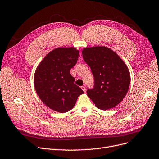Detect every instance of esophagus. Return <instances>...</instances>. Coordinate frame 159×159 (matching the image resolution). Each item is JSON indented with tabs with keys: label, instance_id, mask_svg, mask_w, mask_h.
I'll return each mask as SVG.
<instances>
[{
	"label": "esophagus",
	"instance_id": "34e87169",
	"mask_svg": "<svg viewBox=\"0 0 159 159\" xmlns=\"http://www.w3.org/2000/svg\"><path fill=\"white\" fill-rule=\"evenodd\" d=\"M81 89L84 91V92H86V87L85 86H81Z\"/></svg>",
	"mask_w": 159,
	"mask_h": 159
}]
</instances>
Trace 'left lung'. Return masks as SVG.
<instances>
[{"label":"left lung","mask_w":159,"mask_h":159,"mask_svg":"<svg viewBox=\"0 0 159 159\" xmlns=\"http://www.w3.org/2000/svg\"><path fill=\"white\" fill-rule=\"evenodd\" d=\"M82 54L94 77V87L87 90L88 96L99 109L115 107L122 101L130 86V74L126 63L105 46L84 48Z\"/></svg>","instance_id":"8db88e82"}]
</instances>
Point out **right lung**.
I'll list each match as a JSON object with an SVG mask.
<instances>
[{
  "label": "right lung",
  "mask_w": 159,
  "mask_h": 159,
  "mask_svg": "<svg viewBox=\"0 0 159 159\" xmlns=\"http://www.w3.org/2000/svg\"><path fill=\"white\" fill-rule=\"evenodd\" d=\"M79 50L74 47L57 48L37 66L34 86L38 96L50 109L64 113L71 110L84 92L74 84L70 70L77 62Z\"/></svg>",
  "instance_id": "add662e5"
}]
</instances>
